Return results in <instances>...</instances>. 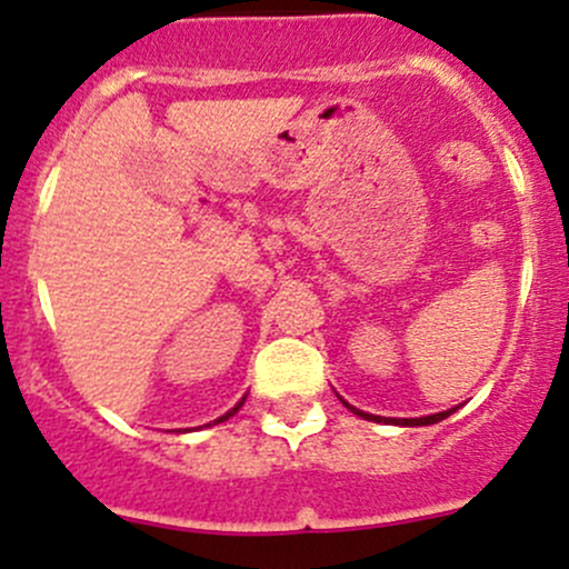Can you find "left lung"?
<instances>
[{
    "label": "left lung",
    "mask_w": 569,
    "mask_h": 569,
    "mask_svg": "<svg viewBox=\"0 0 569 569\" xmlns=\"http://www.w3.org/2000/svg\"><path fill=\"white\" fill-rule=\"evenodd\" d=\"M349 407V405H347ZM352 412H358L360 418H366V421H386V423H401V427H429V423H438L443 421V418H449L451 412L457 410H446V412H435V416H423V418H380V416H369V412L363 410H355V407H349Z\"/></svg>",
    "instance_id": "1"
}]
</instances>
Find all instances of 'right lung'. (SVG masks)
<instances>
[{
  "label": "right lung",
  "instance_id": "obj_1",
  "mask_svg": "<svg viewBox=\"0 0 569 569\" xmlns=\"http://www.w3.org/2000/svg\"><path fill=\"white\" fill-rule=\"evenodd\" d=\"M244 401V399H242ZM242 401H239V405L237 407H233V410L231 412H226V416H222V418H217V421L214 423H220V421H226V418H231L233 416V412H237L239 410V407H242Z\"/></svg>",
  "mask_w": 569,
  "mask_h": 569
}]
</instances>
